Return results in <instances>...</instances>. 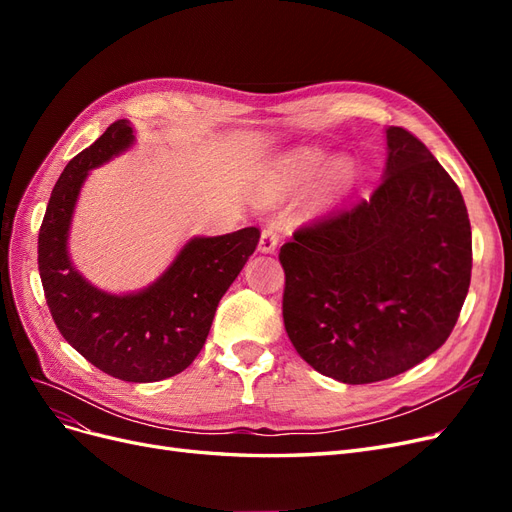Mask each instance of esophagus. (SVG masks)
<instances>
[{"mask_svg": "<svg viewBox=\"0 0 512 512\" xmlns=\"http://www.w3.org/2000/svg\"><path fill=\"white\" fill-rule=\"evenodd\" d=\"M277 239H280V228L275 224H267L260 232V241H258V250L262 254H273L277 247Z\"/></svg>", "mask_w": 512, "mask_h": 512, "instance_id": "34e87169", "label": "esophagus"}]
</instances>
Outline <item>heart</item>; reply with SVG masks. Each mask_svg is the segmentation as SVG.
I'll return each instance as SVG.
<instances>
[{"mask_svg": "<svg viewBox=\"0 0 512 512\" xmlns=\"http://www.w3.org/2000/svg\"><path fill=\"white\" fill-rule=\"evenodd\" d=\"M327 162V153L318 147H307V149H299L294 151L292 156H288L280 168L269 177L267 181V194L269 196H280L286 194L290 190H297L312 181L320 168ZM354 181V164L350 158H337L329 164L327 175H324L322 181V192L327 196H335L342 194L344 190H348Z\"/></svg>", "mask_w": 512, "mask_h": 512, "instance_id": "1", "label": "heart"}]
</instances>
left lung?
I'll list each match as a JSON object with an SVG mask.
<instances>
[{"mask_svg":"<svg viewBox=\"0 0 512 512\" xmlns=\"http://www.w3.org/2000/svg\"><path fill=\"white\" fill-rule=\"evenodd\" d=\"M367 200L335 209L282 245L284 327L322 376L369 384L404 374L455 329L472 275L463 196L406 128Z\"/></svg>","mask_w":512,"mask_h":512,"instance_id":"obj_1","label":"left lung"}]
</instances>
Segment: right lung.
I'll return each mask as SVG.
<instances>
[{"instance_id": "1", "label": "right lung", "mask_w": 512, "mask_h": 512, "mask_svg": "<svg viewBox=\"0 0 512 512\" xmlns=\"http://www.w3.org/2000/svg\"><path fill=\"white\" fill-rule=\"evenodd\" d=\"M134 143L126 119L106 128L57 179L38 235V269L46 305L66 342L104 374L126 382L177 376L203 350L224 292L256 250L260 230L241 228L183 245L158 282L132 294H108L74 271L68 230L91 168Z\"/></svg>"}]
</instances>
